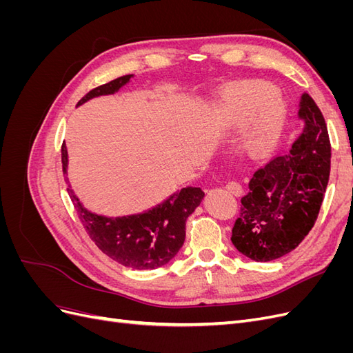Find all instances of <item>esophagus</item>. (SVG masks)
I'll return each mask as SVG.
<instances>
[{"mask_svg":"<svg viewBox=\"0 0 353 353\" xmlns=\"http://www.w3.org/2000/svg\"><path fill=\"white\" fill-rule=\"evenodd\" d=\"M225 190L228 191L230 194L236 196V197H240L243 194V188L239 183H236V181H230V183L225 185Z\"/></svg>","mask_w":353,"mask_h":353,"instance_id":"1","label":"esophagus"}]
</instances>
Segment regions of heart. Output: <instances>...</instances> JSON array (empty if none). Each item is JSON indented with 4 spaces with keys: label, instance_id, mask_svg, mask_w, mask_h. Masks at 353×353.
<instances>
[{
    "label": "heart",
    "instance_id": "heart-1",
    "mask_svg": "<svg viewBox=\"0 0 353 353\" xmlns=\"http://www.w3.org/2000/svg\"><path fill=\"white\" fill-rule=\"evenodd\" d=\"M218 121L223 126H243L237 140L239 152L249 159H263L280 140L285 108L270 85L240 83L223 94L218 104Z\"/></svg>",
    "mask_w": 353,
    "mask_h": 353
}]
</instances>
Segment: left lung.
I'll list each match as a JSON object with an SVG mask.
<instances>
[{
    "label": "left lung",
    "instance_id": "1",
    "mask_svg": "<svg viewBox=\"0 0 353 353\" xmlns=\"http://www.w3.org/2000/svg\"><path fill=\"white\" fill-rule=\"evenodd\" d=\"M302 132L290 152L256 170L241 199L231 241L241 254L270 262L294 250L312 230L330 176L327 125L315 101H299Z\"/></svg>",
    "mask_w": 353,
    "mask_h": 353
}]
</instances>
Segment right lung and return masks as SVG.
<instances>
[{
    "instance_id": "1",
    "label": "right lung",
    "mask_w": 353,
    "mask_h": 353,
    "mask_svg": "<svg viewBox=\"0 0 353 353\" xmlns=\"http://www.w3.org/2000/svg\"><path fill=\"white\" fill-rule=\"evenodd\" d=\"M132 78L134 74H125L91 90L77 108L95 97L116 94ZM61 163L63 175L69 185L68 193L74 209L78 210L82 225L104 254L126 268L138 271L160 268L175 258L185 240V221L205 197L200 187L188 185L174 191L156 206L143 212L108 216L85 208L74 194L68 178L69 157L66 144L61 147Z\"/></svg>"
}]
</instances>
